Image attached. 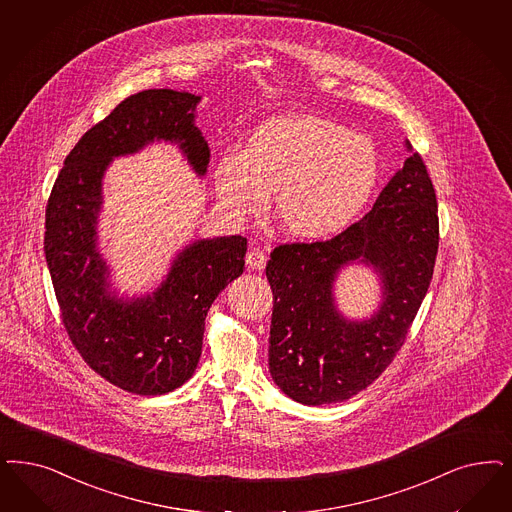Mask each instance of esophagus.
I'll return each mask as SVG.
<instances>
[{"instance_id":"esophagus-1","label":"esophagus","mask_w":512,"mask_h":512,"mask_svg":"<svg viewBox=\"0 0 512 512\" xmlns=\"http://www.w3.org/2000/svg\"><path fill=\"white\" fill-rule=\"evenodd\" d=\"M247 268L263 270L266 266V253L261 247H251L246 255Z\"/></svg>"}]
</instances>
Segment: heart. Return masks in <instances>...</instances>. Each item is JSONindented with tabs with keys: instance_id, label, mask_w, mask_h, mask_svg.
I'll return each mask as SVG.
<instances>
[{
	"instance_id": "1",
	"label": "heart",
	"mask_w": 512,
	"mask_h": 512,
	"mask_svg": "<svg viewBox=\"0 0 512 512\" xmlns=\"http://www.w3.org/2000/svg\"><path fill=\"white\" fill-rule=\"evenodd\" d=\"M380 176L374 141L316 115H280L259 124L242 155H223L215 187L238 215L263 212L274 193L283 232L321 240L346 229L367 206Z\"/></svg>"
}]
</instances>
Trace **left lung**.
<instances>
[{
  "label": "left lung",
  "mask_w": 512,
  "mask_h": 512,
  "mask_svg": "<svg viewBox=\"0 0 512 512\" xmlns=\"http://www.w3.org/2000/svg\"><path fill=\"white\" fill-rule=\"evenodd\" d=\"M406 149L412 151L406 141ZM439 249L437 196L420 153H412L371 212L335 238L274 247L266 278L274 295L268 367L302 405L342 403L386 371L416 318ZM372 265L383 302L369 320L344 319L332 287L342 265Z\"/></svg>",
  "instance_id": "1"
}]
</instances>
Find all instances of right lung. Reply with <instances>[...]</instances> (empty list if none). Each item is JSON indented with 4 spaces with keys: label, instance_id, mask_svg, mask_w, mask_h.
<instances>
[{
    "label": "right lung",
    "instance_id": "right-lung-1",
    "mask_svg": "<svg viewBox=\"0 0 512 512\" xmlns=\"http://www.w3.org/2000/svg\"><path fill=\"white\" fill-rule=\"evenodd\" d=\"M198 102L170 89L128 96L77 141L47 202L45 259L71 344L92 371L136 395H164L193 376L208 310L246 265L244 236L196 240L157 291L124 300L109 291L96 247L102 179L115 157L172 141L198 176L206 174L210 147L194 126Z\"/></svg>",
    "mask_w": 512,
    "mask_h": 512
}]
</instances>
